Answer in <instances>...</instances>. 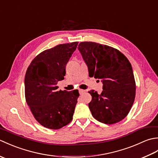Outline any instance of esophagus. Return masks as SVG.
I'll use <instances>...</instances> for the list:
<instances>
[{"instance_id":"esophagus-1","label":"esophagus","mask_w":158,"mask_h":158,"mask_svg":"<svg viewBox=\"0 0 158 158\" xmlns=\"http://www.w3.org/2000/svg\"><path fill=\"white\" fill-rule=\"evenodd\" d=\"M79 92L80 94H83V93L85 92V90H83V89H79Z\"/></svg>"}]
</instances>
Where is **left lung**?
Here are the masks:
<instances>
[{"mask_svg": "<svg viewBox=\"0 0 158 158\" xmlns=\"http://www.w3.org/2000/svg\"><path fill=\"white\" fill-rule=\"evenodd\" d=\"M78 49L88 67L89 76L102 79L103 91L89 93V108L98 122L113 124L123 119L135 101L136 82L129 60L118 49L94 42H81Z\"/></svg>", "mask_w": 158, "mask_h": 158, "instance_id": "8db88e82", "label": "left lung"}]
</instances>
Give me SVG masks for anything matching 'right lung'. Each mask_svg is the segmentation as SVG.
<instances>
[{"label": "right lung", "instance_id": "1", "mask_svg": "<svg viewBox=\"0 0 158 158\" xmlns=\"http://www.w3.org/2000/svg\"><path fill=\"white\" fill-rule=\"evenodd\" d=\"M78 42L46 49L32 60L26 70L25 98L33 116L47 128L58 130L73 119L79 93L58 90L57 83L66 75V65Z\"/></svg>", "mask_w": 158, "mask_h": 158}]
</instances>
